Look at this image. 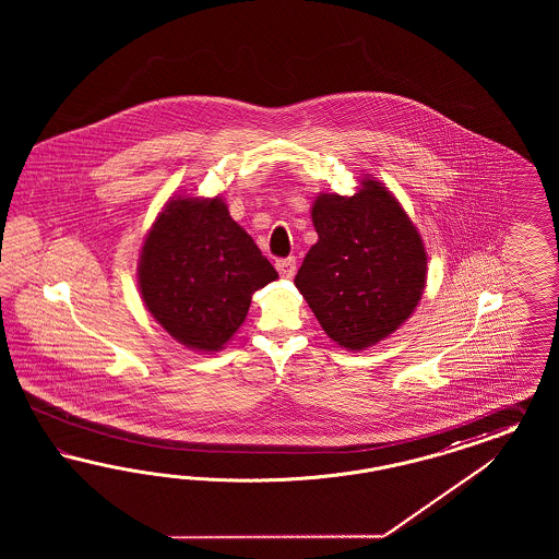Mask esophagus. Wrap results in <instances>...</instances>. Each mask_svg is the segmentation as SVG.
<instances>
[{"label":"esophagus","instance_id":"34e87169","mask_svg":"<svg viewBox=\"0 0 559 559\" xmlns=\"http://www.w3.org/2000/svg\"><path fill=\"white\" fill-rule=\"evenodd\" d=\"M276 271L283 276V278H293L295 271H297V262H295V255H288V258H281L276 260Z\"/></svg>","mask_w":559,"mask_h":559}]
</instances>
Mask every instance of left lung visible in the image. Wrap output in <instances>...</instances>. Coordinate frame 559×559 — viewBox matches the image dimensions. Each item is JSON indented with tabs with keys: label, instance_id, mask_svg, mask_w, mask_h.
Masks as SVG:
<instances>
[{
	"label": "left lung",
	"instance_id": "1",
	"mask_svg": "<svg viewBox=\"0 0 559 559\" xmlns=\"http://www.w3.org/2000/svg\"><path fill=\"white\" fill-rule=\"evenodd\" d=\"M311 219L320 239L295 285L325 334L348 350L388 338L423 297L426 252L416 227L374 180L350 199L318 197Z\"/></svg>",
	"mask_w": 559,
	"mask_h": 559
}]
</instances>
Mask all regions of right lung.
Segmentation results:
<instances>
[{
    "instance_id": "add662e5",
    "label": "right lung",
    "mask_w": 559,
    "mask_h": 559,
    "mask_svg": "<svg viewBox=\"0 0 559 559\" xmlns=\"http://www.w3.org/2000/svg\"><path fill=\"white\" fill-rule=\"evenodd\" d=\"M278 278L221 199H176L153 223L139 260L145 307L169 336L219 350L258 288Z\"/></svg>"
}]
</instances>
